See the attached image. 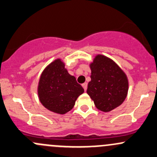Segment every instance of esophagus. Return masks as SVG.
Segmentation results:
<instances>
[{
  "label": "esophagus",
  "instance_id": "esophagus-1",
  "mask_svg": "<svg viewBox=\"0 0 157 157\" xmlns=\"http://www.w3.org/2000/svg\"><path fill=\"white\" fill-rule=\"evenodd\" d=\"M82 87H83V88H84V90H85V91H86V90H87V84L86 83H84V84H82Z\"/></svg>",
  "mask_w": 157,
  "mask_h": 157
}]
</instances>
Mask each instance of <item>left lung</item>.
<instances>
[{
    "mask_svg": "<svg viewBox=\"0 0 157 157\" xmlns=\"http://www.w3.org/2000/svg\"><path fill=\"white\" fill-rule=\"evenodd\" d=\"M91 70L87 94L99 110L109 112L124 102L129 90L127 75L112 59L97 55L90 63Z\"/></svg>",
    "mask_w": 157,
    "mask_h": 157,
    "instance_id": "1",
    "label": "left lung"
}]
</instances>
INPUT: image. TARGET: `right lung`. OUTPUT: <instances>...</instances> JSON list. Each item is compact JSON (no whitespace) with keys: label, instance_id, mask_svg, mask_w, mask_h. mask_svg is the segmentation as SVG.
Segmentation results:
<instances>
[{"label":"right lung","instance_id":"obj_1","mask_svg":"<svg viewBox=\"0 0 157 157\" xmlns=\"http://www.w3.org/2000/svg\"><path fill=\"white\" fill-rule=\"evenodd\" d=\"M84 89L75 77L65 68V63L57 58L42 72L37 86L40 102L50 112L64 114L74 107Z\"/></svg>","mask_w":157,"mask_h":157}]
</instances>
